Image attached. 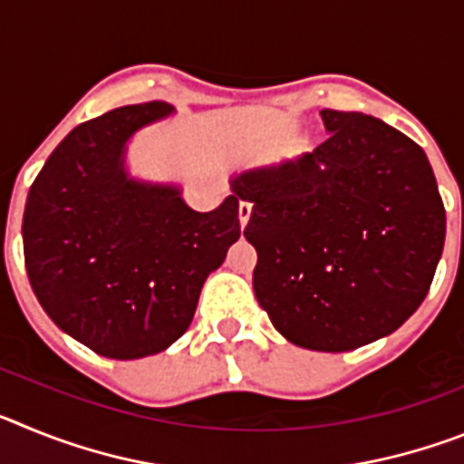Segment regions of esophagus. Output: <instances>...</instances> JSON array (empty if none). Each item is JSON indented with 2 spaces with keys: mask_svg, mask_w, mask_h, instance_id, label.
Segmentation results:
<instances>
[{
  "mask_svg": "<svg viewBox=\"0 0 464 464\" xmlns=\"http://www.w3.org/2000/svg\"><path fill=\"white\" fill-rule=\"evenodd\" d=\"M251 211H253V204L251 202H239V223H241V227H244L246 223H248V220H251Z\"/></svg>",
  "mask_w": 464,
  "mask_h": 464,
  "instance_id": "34e87169",
  "label": "esophagus"
}]
</instances>
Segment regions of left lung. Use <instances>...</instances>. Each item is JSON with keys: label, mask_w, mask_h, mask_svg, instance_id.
Segmentation results:
<instances>
[{"label": "left lung", "mask_w": 464, "mask_h": 464, "mask_svg": "<svg viewBox=\"0 0 464 464\" xmlns=\"http://www.w3.org/2000/svg\"><path fill=\"white\" fill-rule=\"evenodd\" d=\"M311 153L244 171L253 288L295 346L342 353L395 332L440 265L446 211L425 150L383 121L321 111Z\"/></svg>", "instance_id": "1"}]
</instances>
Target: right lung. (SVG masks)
Wrapping results in <instances>:
<instances>
[{
	"instance_id": "right-lung-1",
	"label": "right lung",
	"mask_w": 464,
	"mask_h": 464,
	"mask_svg": "<svg viewBox=\"0 0 464 464\" xmlns=\"http://www.w3.org/2000/svg\"><path fill=\"white\" fill-rule=\"evenodd\" d=\"M171 111L146 102L73 127L24 204V267L39 304L104 358L137 360L171 346L241 235L239 192L199 213L176 186L127 176L125 143Z\"/></svg>"
}]
</instances>
